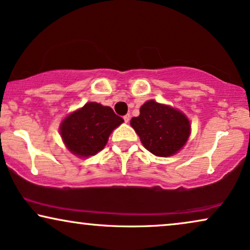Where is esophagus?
I'll return each mask as SVG.
<instances>
[{
  "mask_svg": "<svg viewBox=\"0 0 250 250\" xmlns=\"http://www.w3.org/2000/svg\"><path fill=\"white\" fill-rule=\"evenodd\" d=\"M129 119H131V116H129V115H125L124 116V122L125 123H128Z\"/></svg>",
  "mask_w": 250,
  "mask_h": 250,
  "instance_id": "esophagus-1",
  "label": "esophagus"
}]
</instances>
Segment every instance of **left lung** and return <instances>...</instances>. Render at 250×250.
<instances>
[{
    "instance_id": "8db88e82",
    "label": "left lung",
    "mask_w": 250,
    "mask_h": 250,
    "mask_svg": "<svg viewBox=\"0 0 250 250\" xmlns=\"http://www.w3.org/2000/svg\"><path fill=\"white\" fill-rule=\"evenodd\" d=\"M131 126L144 147L160 157L177 154L190 134L189 121L183 112L154 100L141 106L140 115L131 119Z\"/></svg>"
}]
</instances>
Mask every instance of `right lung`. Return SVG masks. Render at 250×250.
Here are the masks:
<instances>
[{
  "mask_svg": "<svg viewBox=\"0 0 250 250\" xmlns=\"http://www.w3.org/2000/svg\"><path fill=\"white\" fill-rule=\"evenodd\" d=\"M123 122L124 119L110 106L88 102L63 119L60 133L71 153L78 157H89L104 148L109 135Z\"/></svg>",
  "mask_w": 250,
  "mask_h": 250,
  "instance_id": "obj_1",
  "label": "right lung"
}]
</instances>
